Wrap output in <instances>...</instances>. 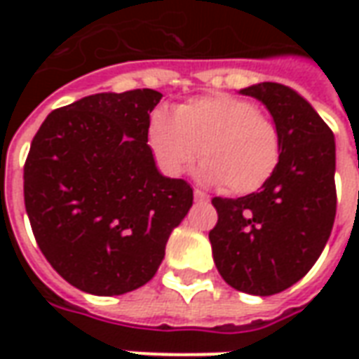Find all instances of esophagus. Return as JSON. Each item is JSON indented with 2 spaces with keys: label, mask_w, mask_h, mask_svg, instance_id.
I'll use <instances>...</instances> for the list:
<instances>
[{
  "label": "esophagus",
  "mask_w": 359,
  "mask_h": 359,
  "mask_svg": "<svg viewBox=\"0 0 359 359\" xmlns=\"http://www.w3.org/2000/svg\"><path fill=\"white\" fill-rule=\"evenodd\" d=\"M194 200H196V202H200V203H208V202H210V196L203 194L202 190H194Z\"/></svg>",
  "instance_id": "esophagus-1"
}]
</instances>
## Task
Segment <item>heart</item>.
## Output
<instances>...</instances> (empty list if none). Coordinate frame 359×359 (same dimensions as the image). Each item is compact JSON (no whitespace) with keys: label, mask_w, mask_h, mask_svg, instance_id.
<instances>
[{"label":"heart","mask_w":359,"mask_h":359,"mask_svg":"<svg viewBox=\"0 0 359 359\" xmlns=\"http://www.w3.org/2000/svg\"><path fill=\"white\" fill-rule=\"evenodd\" d=\"M148 144L169 177L182 175L200 154V177L231 194L256 192L280 159L277 126L254 103L231 94L194 97L177 105L172 115L154 111Z\"/></svg>","instance_id":"b5f03b06"}]
</instances>
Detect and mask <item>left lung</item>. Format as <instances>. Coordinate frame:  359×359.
<instances>
[{
    "label": "left lung",
    "instance_id": "obj_1",
    "mask_svg": "<svg viewBox=\"0 0 359 359\" xmlns=\"http://www.w3.org/2000/svg\"><path fill=\"white\" fill-rule=\"evenodd\" d=\"M241 94L264 103L277 126L280 159L262 190L213 198V262L226 285L254 296L286 290L308 273L329 241L337 213L334 136L298 92L262 82Z\"/></svg>",
    "mask_w": 359,
    "mask_h": 359
}]
</instances>
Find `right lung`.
<instances>
[{
  "mask_svg": "<svg viewBox=\"0 0 359 359\" xmlns=\"http://www.w3.org/2000/svg\"><path fill=\"white\" fill-rule=\"evenodd\" d=\"M156 90L86 95L51 111L25 163L36 242L67 283L118 296L148 283L192 208L187 180L157 171L148 146Z\"/></svg>",
  "mask_w": 359,
  "mask_h": 359,
  "instance_id": "add662e5",
  "label": "right lung"
}]
</instances>
